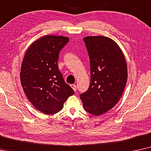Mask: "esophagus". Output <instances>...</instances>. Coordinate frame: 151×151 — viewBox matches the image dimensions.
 Wrapping results in <instances>:
<instances>
[{
	"label": "esophagus",
	"instance_id": "1",
	"mask_svg": "<svg viewBox=\"0 0 151 151\" xmlns=\"http://www.w3.org/2000/svg\"><path fill=\"white\" fill-rule=\"evenodd\" d=\"M70 86H71V88L74 90V91L76 92V90H77V86L74 85V84H72V85H70Z\"/></svg>",
	"mask_w": 151,
	"mask_h": 151
}]
</instances>
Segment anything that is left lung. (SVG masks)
Segmentation results:
<instances>
[{"label":"left lung","mask_w":151,"mask_h":151,"mask_svg":"<svg viewBox=\"0 0 151 151\" xmlns=\"http://www.w3.org/2000/svg\"><path fill=\"white\" fill-rule=\"evenodd\" d=\"M90 61V84L80 94L84 109L96 116L111 110L119 101L128 78L127 63L118 44L104 36L83 38Z\"/></svg>","instance_id":"left-lung-1"}]
</instances>
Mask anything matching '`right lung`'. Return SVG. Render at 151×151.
I'll use <instances>...</instances> for the list:
<instances>
[{
  "mask_svg": "<svg viewBox=\"0 0 151 151\" xmlns=\"http://www.w3.org/2000/svg\"><path fill=\"white\" fill-rule=\"evenodd\" d=\"M68 41L63 36L39 38L29 46L22 62L20 79L23 91L34 107L45 114L59 112L74 94L57 65L60 50Z\"/></svg>",
  "mask_w": 151,
  "mask_h": 151,
  "instance_id": "obj_1",
  "label": "right lung"
}]
</instances>
